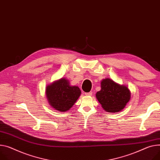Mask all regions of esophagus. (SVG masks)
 Masks as SVG:
<instances>
[{
  "mask_svg": "<svg viewBox=\"0 0 160 160\" xmlns=\"http://www.w3.org/2000/svg\"><path fill=\"white\" fill-rule=\"evenodd\" d=\"M85 95L87 96H92V92H88V93H84Z\"/></svg>",
  "mask_w": 160,
  "mask_h": 160,
  "instance_id": "1",
  "label": "esophagus"
}]
</instances>
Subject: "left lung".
<instances>
[{
	"label": "left lung",
	"instance_id": "1",
	"mask_svg": "<svg viewBox=\"0 0 160 160\" xmlns=\"http://www.w3.org/2000/svg\"><path fill=\"white\" fill-rule=\"evenodd\" d=\"M101 90L96 98L107 112L117 113L125 108L131 99V92L127 86L120 84L110 78L101 81Z\"/></svg>",
	"mask_w": 160,
	"mask_h": 160
}]
</instances>
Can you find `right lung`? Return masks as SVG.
I'll return each mask as SVG.
<instances>
[{"mask_svg": "<svg viewBox=\"0 0 160 160\" xmlns=\"http://www.w3.org/2000/svg\"><path fill=\"white\" fill-rule=\"evenodd\" d=\"M81 92L78 86H72L66 78H62L47 86L45 95L47 101L52 108L65 112L73 106Z\"/></svg>", "mask_w": 160, "mask_h": 160, "instance_id": "right-lung-1", "label": "right lung"}]
</instances>
